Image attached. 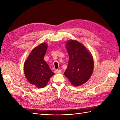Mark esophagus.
<instances>
[{
	"mask_svg": "<svg viewBox=\"0 0 120 120\" xmlns=\"http://www.w3.org/2000/svg\"><path fill=\"white\" fill-rule=\"evenodd\" d=\"M54 72L55 74H58V73H60L61 71L60 70H54Z\"/></svg>",
	"mask_w": 120,
	"mask_h": 120,
	"instance_id": "1",
	"label": "esophagus"
}]
</instances>
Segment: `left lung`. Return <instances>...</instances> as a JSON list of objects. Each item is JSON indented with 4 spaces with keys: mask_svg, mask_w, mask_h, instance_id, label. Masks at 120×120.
Listing matches in <instances>:
<instances>
[{
    "mask_svg": "<svg viewBox=\"0 0 120 120\" xmlns=\"http://www.w3.org/2000/svg\"><path fill=\"white\" fill-rule=\"evenodd\" d=\"M66 47L69 60L64 75L73 86H81L88 82L92 75L94 67L93 56L82 43L75 40L67 41Z\"/></svg>",
    "mask_w": 120,
    "mask_h": 120,
    "instance_id": "left-lung-1",
    "label": "left lung"
}]
</instances>
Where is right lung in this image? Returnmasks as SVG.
Instances as JSON below:
<instances>
[{"instance_id": "obj_1", "label": "right lung", "mask_w": 120, "mask_h": 120, "mask_svg": "<svg viewBox=\"0 0 120 120\" xmlns=\"http://www.w3.org/2000/svg\"><path fill=\"white\" fill-rule=\"evenodd\" d=\"M48 45L43 42L31 50L24 64V72L28 82L38 88L46 86L54 75L44 60Z\"/></svg>"}]
</instances>
